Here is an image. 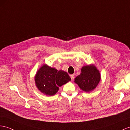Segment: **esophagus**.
I'll use <instances>...</instances> for the list:
<instances>
[{
    "mask_svg": "<svg viewBox=\"0 0 130 130\" xmlns=\"http://www.w3.org/2000/svg\"><path fill=\"white\" fill-rule=\"evenodd\" d=\"M70 77L72 80H73L74 79V74H71L70 75Z\"/></svg>",
    "mask_w": 130,
    "mask_h": 130,
    "instance_id": "1",
    "label": "esophagus"
}]
</instances>
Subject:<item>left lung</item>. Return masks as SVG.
Here are the masks:
<instances>
[{
  "label": "left lung",
  "mask_w": 130,
  "mask_h": 130,
  "mask_svg": "<svg viewBox=\"0 0 130 130\" xmlns=\"http://www.w3.org/2000/svg\"><path fill=\"white\" fill-rule=\"evenodd\" d=\"M101 79L99 71L95 66L91 64L83 66L81 73L74 79V82L83 91L89 93L95 89Z\"/></svg>",
  "instance_id": "left-lung-1"
}]
</instances>
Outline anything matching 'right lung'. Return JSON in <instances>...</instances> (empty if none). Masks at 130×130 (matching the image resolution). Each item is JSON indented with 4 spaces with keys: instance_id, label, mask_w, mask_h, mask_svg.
Instances as JSON below:
<instances>
[{
    "instance_id": "right-lung-1",
    "label": "right lung",
    "mask_w": 130,
    "mask_h": 130,
    "mask_svg": "<svg viewBox=\"0 0 130 130\" xmlns=\"http://www.w3.org/2000/svg\"><path fill=\"white\" fill-rule=\"evenodd\" d=\"M35 82L37 88L46 95L53 96L59 90V87L71 80L66 72L58 71L50 67L46 64H43L35 75Z\"/></svg>"
}]
</instances>
